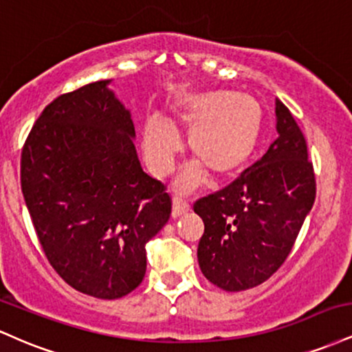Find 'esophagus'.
<instances>
[{"label": "esophagus", "instance_id": "34e87169", "mask_svg": "<svg viewBox=\"0 0 352 352\" xmlns=\"http://www.w3.org/2000/svg\"><path fill=\"white\" fill-rule=\"evenodd\" d=\"M188 210H190V205L187 200L182 199V197H173V205H172V217L173 218L180 217L182 213L188 212Z\"/></svg>", "mask_w": 352, "mask_h": 352}]
</instances>
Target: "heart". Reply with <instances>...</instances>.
I'll return each mask as SVG.
<instances>
[{
	"mask_svg": "<svg viewBox=\"0 0 352 352\" xmlns=\"http://www.w3.org/2000/svg\"><path fill=\"white\" fill-rule=\"evenodd\" d=\"M172 124L188 134L190 162L177 179V188L190 192L207 177L228 179L253 155L263 129V109L252 94L207 91L182 96L172 107ZM144 153L151 170L164 177L173 170L182 153L175 131L159 117L144 127Z\"/></svg>",
	"mask_w": 352,
	"mask_h": 352,
	"instance_id": "b5f03b06",
	"label": "heart"
}]
</instances>
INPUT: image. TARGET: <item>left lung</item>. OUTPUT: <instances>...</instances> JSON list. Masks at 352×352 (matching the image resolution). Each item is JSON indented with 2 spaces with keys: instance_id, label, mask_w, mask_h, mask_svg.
Segmentation results:
<instances>
[{
  "instance_id": "1",
  "label": "left lung",
  "mask_w": 352,
  "mask_h": 352,
  "mask_svg": "<svg viewBox=\"0 0 352 352\" xmlns=\"http://www.w3.org/2000/svg\"><path fill=\"white\" fill-rule=\"evenodd\" d=\"M276 131L260 160L193 204L205 223L197 250L200 270L225 292L254 288L278 272L316 199L308 144L280 99Z\"/></svg>"
}]
</instances>
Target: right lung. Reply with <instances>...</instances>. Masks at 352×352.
I'll return each mask as SVG.
<instances>
[{
	"label": "right lung",
	"instance_id": "1",
	"mask_svg": "<svg viewBox=\"0 0 352 352\" xmlns=\"http://www.w3.org/2000/svg\"><path fill=\"white\" fill-rule=\"evenodd\" d=\"M86 84L47 104L21 152V192L54 272L78 292L117 300L145 276V245L172 197L140 167L131 112Z\"/></svg>",
	"mask_w": 352,
	"mask_h": 352
}]
</instances>
